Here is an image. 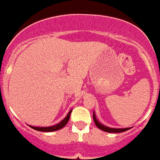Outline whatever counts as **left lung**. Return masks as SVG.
<instances>
[{"label":"left lung","mask_w":160,"mask_h":160,"mask_svg":"<svg viewBox=\"0 0 160 160\" xmlns=\"http://www.w3.org/2000/svg\"><path fill=\"white\" fill-rule=\"evenodd\" d=\"M93 121H94L95 124H96V127L98 128H99L100 130L103 131V132H109V133H120V132H126V131L129 130L131 128H111L107 127V126H104L103 124H102L101 123H99V121H97L96 118V114L93 112Z\"/></svg>","instance_id":"8db88e82"}]
</instances>
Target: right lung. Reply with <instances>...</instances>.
Masks as SVG:
<instances>
[{"label":"right lung","mask_w":160,"mask_h":160,"mask_svg":"<svg viewBox=\"0 0 160 160\" xmlns=\"http://www.w3.org/2000/svg\"><path fill=\"white\" fill-rule=\"evenodd\" d=\"M72 110H71L70 111H69V113H68L67 116L65 117V118H64V120H62L60 123L55 124V125L50 126V127H33V126H30V125L28 126H29L30 128H32V129H34V130L39 131V132H55V131L60 130V129H61L62 128H64V126L67 124V123L68 122L69 119H70V115H71V113H72Z\"/></svg>","instance_id":"1"}]
</instances>
